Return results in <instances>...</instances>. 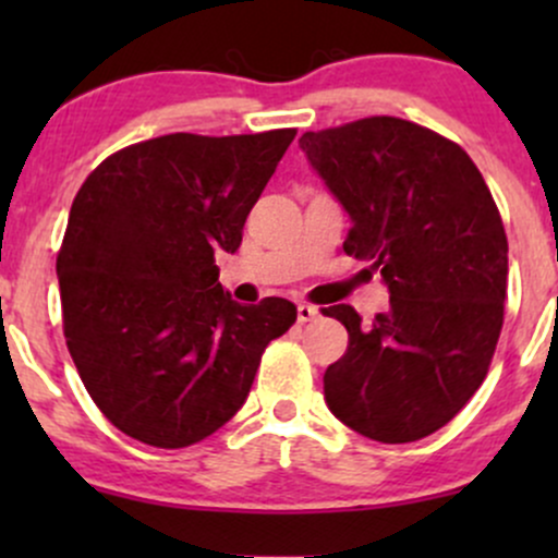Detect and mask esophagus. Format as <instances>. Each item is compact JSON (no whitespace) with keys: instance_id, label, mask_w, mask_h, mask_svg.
<instances>
[{"instance_id":"obj_1","label":"esophagus","mask_w":558,"mask_h":558,"mask_svg":"<svg viewBox=\"0 0 558 558\" xmlns=\"http://www.w3.org/2000/svg\"><path fill=\"white\" fill-rule=\"evenodd\" d=\"M296 317H299V323H312V319L319 317V310H317V306H312V304H299L296 306Z\"/></svg>"}]
</instances>
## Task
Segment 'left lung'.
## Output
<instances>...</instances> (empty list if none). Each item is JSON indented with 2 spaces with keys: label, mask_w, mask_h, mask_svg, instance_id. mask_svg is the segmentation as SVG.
Instances as JSON below:
<instances>
[{
  "label": "left lung",
  "mask_w": 558,
  "mask_h": 558,
  "mask_svg": "<svg viewBox=\"0 0 558 558\" xmlns=\"http://www.w3.org/2000/svg\"><path fill=\"white\" fill-rule=\"evenodd\" d=\"M351 217L349 257L373 262L390 306L373 323L338 304L349 349L325 369V401L380 444L444 427L488 375L504 325L509 243L470 155L430 128L364 118L299 138Z\"/></svg>",
  "instance_id": "obj_1"
}]
</instances>
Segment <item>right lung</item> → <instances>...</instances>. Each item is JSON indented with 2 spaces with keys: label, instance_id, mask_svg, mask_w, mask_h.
Instances as JSON below:
<instances>
[{
  "label": "right lung",
  "instance_id": "right-lung-1",
  "mask_svg": "<svg viewBox=\"0 0 558 558\" xmlns=\"http://www.w3.org/2000/svg\"><path fill=\"white\" fill-rule=\"evenodd\" d=\"M293 136L141 141L107 157L73 198L57 254L68 349L101 414L141 444L183 448L220 430L267 343L296 323L286 299H230L215 265V252L241 246Z\"/></svg>",
  "mask_w": 558,
  "mask_h": 558
}]
</instances>
